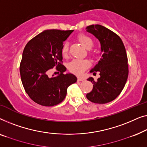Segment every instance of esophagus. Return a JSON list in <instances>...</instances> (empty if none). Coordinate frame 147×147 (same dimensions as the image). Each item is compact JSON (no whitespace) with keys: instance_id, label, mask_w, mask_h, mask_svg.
<instances>
[{"instance_id":"obj_1","label":"esophagus","mask_w":147,"mask_h":147,"mask_svg":"<svg viewBox=\"0 0 147 147\" xmlns=\"http://www.w3.org/2000/svg\"><path fill=\"white\" fill-rule=\"evenodd\" d=\"M84 79L82 77H78L77 78V80L78 81H82V80H84Z\"/></svg>"}]
</instances>
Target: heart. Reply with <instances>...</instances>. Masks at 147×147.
Wrapping results in <instances>:
<instances>
[{"label": "heart", "instance_id": "heart-1", "mask_svg": "<svg viewBox=\"0 0 147 147\" xmlns=\"http://www.w3.org/2000/svg\"><path fill=\"white\" fill-rule=\"evenodd\" d=\"M78 39L79 42L85 47L86 49H90L93 46V40L89 36L84 34H80L78 36ZM69 51V45L67 43L64 44L62 48V54L63 56L67 55ZM89 66V62L87 60L82 59H74L71 63H69L68 67L69 71L76 74H80Z\"/></svg>", "mask_w": 147, "mask_h": 147}]
</instances>
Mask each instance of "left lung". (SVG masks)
<instances>
[{"mask_svg":"<svg viewBox=\"0 0 147 147\" xmlns=\"http://www.w3.org/2000/svg\"><path fill=\"white\" fill-rule=\"evenodd\" d=\"M86 32L93 34L100 43L101 58L90 73L99 72L100 77L94 81L91 92L86 98L91 102L105 104L117 98L127 82L129 69L125 47L121 38L115 32L100 24H92L86 28Z\"/></svg>","mask_w":147,"mask_h":147,"instance_id":"1","label":"left lung"}]
</instances>
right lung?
<instances>
[{"label":"right lung","mask_w":147,"mask_h":147,"mask_svg":"<svg viewBox=\"0 0 147 147\" xmlns=\"http://www.w3.org/2000/svg\"><path fill=\"white\" fill-rule=\"evenodd\" d=\"M74 31L46 30L36 35L24 47L20 73L22 83L28 96L37 104L52 107L61 103L67 95V88L77 80L61 64L63 42ZM56 66L61 72L58 76L49 78L47 72Z\"/></svg>","instance_id":"obj_1"}]
</instances>
